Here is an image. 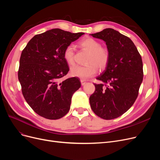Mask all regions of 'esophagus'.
<instances>
[{"label":"esophagus","instance_id":"1","mask_svg":"<svg viewBox=\"0 0 160 160\" xmlns=\"http://www.w3.org/2000/svg\"><path fill=\"white\" fill-rule=\"evenodd\" d=\"M80 82H81L82 86H84L86 83V82L85 80H80Z\"/></svg>","mask_w":160,"mask_h":160}]
</instances>
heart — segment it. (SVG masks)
I'll return each instance as SVG.
<instances>
[{"instance_id":"1","label":"heart","mask_w":160,"mask_h":160,"mask_svg":"<svg viewBox=\"0 0 160 160\" xmlns=\"http://www.w3.org/2000/svg\"><path fill=\"white\" fill-rule=\"evenodd\" d=\"M80 46L89 52L87 66L75 65L71 67L70 73L72 77L86 80L93 77L97 72V67L100 70H104L110 60V53L105 47H102L98 41L87 38L79 42ZM63 58L69 65L74 63V49L72 45L67 47L63 52Z\"/></svg>"}]
</instances>
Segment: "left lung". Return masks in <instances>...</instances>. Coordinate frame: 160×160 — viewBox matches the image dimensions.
<instances>
[{
  "label": "left lung",
  "instance_id": "8db88e82",
  "mask_svg": "<svg viewBox=\"0 0 160 160\" xmlns=\"http://www.w3.org/2000/svg\"><path fill=\"white\" fill-rule=\"evenodd\" d=\"M106 42L110 60L97 79L95 91L89 97L92 110L100 118L110 120L127 112L138 96L143 78L141 56L127 36L112 28L90 34Z\"/></svg>",
  "mask_w": 160,
  "mask_h": 160
}]
</instances>
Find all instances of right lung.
Instances as JSON below:
<instances>
[{
  "label": "right lung",
  "instance_id": "obj_1",
  "mask_svg": "<svg viewBox=\"0 0 160 160\" xmlns=\"http://www.w3.org/2000/svg\"><path fill=\"white\" fill-rule=\"evenodd\" d=\"M83 34L52 29L33 36L22 51L18 71L22 93L44 118L60 119L70 110L72 96L81 83L76 77L60 81L69 71L63 52Z\"/></svg>",
  "mask_w": 160,
  "mask_h": 160
}]
</instances>
